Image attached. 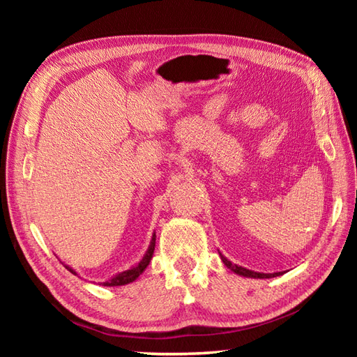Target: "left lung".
Wrapping results in <instances>:
<instances>
[{
  "label": "left lung",
  "instance_id": "1",
  "mask_svg": "<svg viewBox=\"0 0 357 357\" xmlns=\"http://www.w3.org/2000/svg\"><path fill=\"white\" fill-rule=\"evenodd\" d=\"M220 259L223 261V264L228 266L231 271H234L235 274L238 275H243V277H250V278H273V277H277V275H282L283 273H274V274H264V273H256V271H252V269H247V268H243V266H238L232 264L231 261H228L222 253H220Z\"/></svg>",
  "mask_w": 357,
  "mask_h": 357
}]
</instances>
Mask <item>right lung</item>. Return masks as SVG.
Instances as JSON below:
<instances>
[{
  "label": "right lung",
  "instance_id": "add662e5",
  "mask_svg": "<svg viewBox=\"0 0 357 357\" xmlns=\"http://www.w3.org/2000/svg\"><path fill=\"white\" fill-rule=\"evenodd\" d=\"M155 244H156V235L153 234V236H152V241H150V245H149L147 252H146V255L143 256L142 261H139L135 266L126 269V271H122V273L116 274V275H114V277H112L110 280H107V282H104V283H102V286L114 287V286H125V284H129V283L135 282V280L139 277V274H142V273L144 271V269L147 268V265L150 264V261H152L153 252H155ZM66 268L68 269L70 273H73L74 275H77V273H75L73 268H70V266H67V265H66Z\"/></svg>",
  "mask_w": 357,
  "mask_h": 357
}]
</instances>
